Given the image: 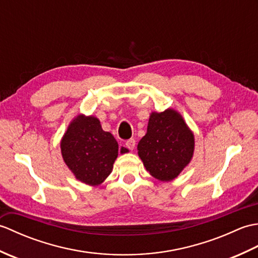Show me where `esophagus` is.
<instances>
[{
	"instance_id": "obj_1",
	"label": "esophagus",
	"mask_w": 258,
	"mask_h": 258,
	"mask_svg": "<svg viewBox=\"0 0 258 258\" xmlns=\"http://www.w3.org/2000/svg\"><path fill=\"white\" fill-rule=\"evenodd\" d=\"M135 140L134 139H130V140H127L126 141V143H125V145H126V147H127L128 150H134V147H135Z\"/></svg>"
}]
</instances>
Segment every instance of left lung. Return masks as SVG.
<instances>
[{"label": "left lung", "instance_id": "left-lung-1", "mask_svg": "<svg viewBox=\"0 0 258 258\" xmlns=\"http://www.w3.org/2000/svg\"><path fill=\"white\" fill-rule=\"evenodd\" d=\"M138 150L151 175L167 182L176 177L189 163L194 152V135L174 109L154 112Z\"/></svg>", "mask_w": 258, "mask_h": 258}]
</instances>
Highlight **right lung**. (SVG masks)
<instances>
[{
    "mask_svg": "<svg viewBox=\"0 0 258 258\" xmlns=\"http://www.w3.org/2000/svg\"><path fill=\"white\" fill-rule=\"evenodd\" d=\"M61 151L75 177L95 186L111 174L118 155V144L111 133L102 130L96 117L79 115L63 136ZM126 152L128 150L120 149L122 154Z\"/></svg>",
    "mask_w": 258,
    "mask_h": 258,
    "instance_id": "add662e5",
    "label": "right lung"
}]
</instances>
